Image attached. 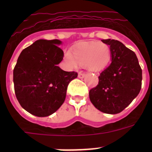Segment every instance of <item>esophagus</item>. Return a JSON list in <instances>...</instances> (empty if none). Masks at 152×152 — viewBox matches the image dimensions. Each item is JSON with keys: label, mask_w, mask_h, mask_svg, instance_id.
<instances>
[{"label": "esophagus", "mask_w": 152, "mask_h": 152, "mask_svg": "<svg viewBox=\"0 0 152 152\" xmlns=\"http://www.w3.org/2000/svg\"><path fill=\"white\" fill-rule=\"evenodd\" d=\"M85 77V74L81 73V72H79L78 73V77L79 78H84Z\"/></svg>", "instance_id": "esophagus-1"}]
</instances>
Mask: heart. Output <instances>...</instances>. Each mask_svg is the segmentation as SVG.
<instances>
[{
  "label": "heart",
  "instance_id": "obj_1",
  "mask_svg": "<svg viewBox=\"0 0 152 152\" xmlns=\"http://www.w3.org/2000/svg\"><path fill=\"white\" fill-rule=\"evenodd\" d=\"M110 60V50L101 42H88L80 43L73 49L64 54V61L67 66L76 68L78 64H85L91 72H99L105 68Z\"/></svg>",
  "mask_w": 152,
  "mask_h": 152
}]
</instances>
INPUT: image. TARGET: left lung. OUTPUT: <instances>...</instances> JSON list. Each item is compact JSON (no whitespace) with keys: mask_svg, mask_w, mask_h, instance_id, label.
I'll list each match as a JSON object with an SVG mask.
<instances>
[{"mask_svg":"<svg viewBox=\"0 0 152 152\" xmlns=\"http://www.w3.org/2000/svg\"><path fill=\"white\" fill-rule=\"evenodd\" d=\"M110 45L112 61L99 76L96 88L90 91L93 105L105 113L122 112L138 96L142 72L135 52L115 39H103Z\"/></svg>","mask_w":152,"mask_h":152,"instance_id":"1","label":"left lung"}]
</instances>
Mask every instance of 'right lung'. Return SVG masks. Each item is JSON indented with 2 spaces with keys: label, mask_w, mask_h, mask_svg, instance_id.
Returning a JSON list of instances; mask_svg holds the SVG:
<instances>
[{
  "label": "right lung",
  "mask_w": 152,
  "mask_h": 152,
  "mask_svg": "<svg viewBox=\"0 0 152 152\" xmlns=\"http://www.w3.org/2000/svg\"><path fill=\"white\" fill-rule=\"evenodd\" d=\"M58 39H39L21 52L13 69L15 94L21 107L39 117L49 116L59 109L66 97L70 81L77 72L58 66L64 52Z\"/></svg>",
  "instance_id": "1"
}]
</instances>
